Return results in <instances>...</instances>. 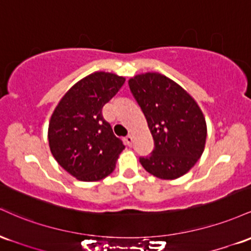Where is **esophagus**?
I'll return each mask as SVG.
<instances>
[{
  "label": "esophagus",
  "instance_id": "esophagus-1",
  "mask_svg": "<svg viewBox=\"0 0 251 251\" xmlns=\"http://www.w3.org/2000/svg\"><path fill=\"white\" fill-rule=\"evenodd\" d=\"M126 142L128 146H131V143H133V136L131 135H128V136H126Z\"/></svg>",
  "mask_w": 251,
  "mask_h": 251
}]
</instances>
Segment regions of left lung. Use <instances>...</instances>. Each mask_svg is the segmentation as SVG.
Returning a JSON list of instances; mask_svg holds the SVG:
<instances>
[{
    "label": "left lung",
    "instance_id": "1",
    "mask_svg": "<svg viewBox=\"0 0 251 251\" xmlns=\"http://www.w3.org/2000/svg\"><path fill=\"white\" fill-rule=\"evenodd\" d=\"M147 120L154 151L140 157L148 173L173 180L186 174L201 156L206 141V122L186 90L161 73L147 72L128 81Z\"/></svg>",
    "mask_w": 251,
    "mask_h": 251
}]
</instances>
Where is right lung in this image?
Segmentation results:
<instances>
[{
	"mask_svg": "<svg viewBox=\"0 0 251 251\" xmlns=\"http://www.w3.org/2000/svg\"><path fill=\"white\" fill-rule=\"evenodd\" d=\"M125 81L126 78L114 73H91L64 95L50 116V153L80 181H98L108 176L125 149L102 114L103 106Z\"/></svg>",
	"mask_w": 251,
	"mask_h": 251,
	"instance_id": "obj_1",
	"label": "right lung"
}]
</instances>
